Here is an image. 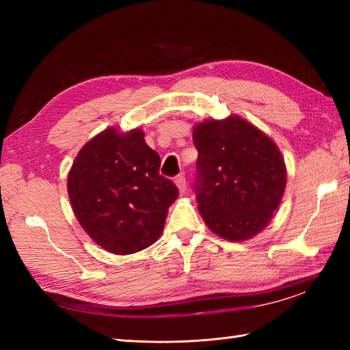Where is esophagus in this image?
I'll use <instances>...</instances> for the list:
<instances>
[{
  "label": "esophagus",
  "mask_w": 350,
  "mask_h": 350,
  "mask_svg": "<svg viewBox=\"0 0 350 350\" xmlns=\"http://www.w3.org/2000/svg\"><path fill=\"white\" fill-rule=\"evenodd\" d=\"M174 183L177 185V188H179L180 194H183V192L187 191V179H185L183 174L176 176V177H174Z\"/></svg>",
  "instance_id": "esophagus-1"
}]
</instances>
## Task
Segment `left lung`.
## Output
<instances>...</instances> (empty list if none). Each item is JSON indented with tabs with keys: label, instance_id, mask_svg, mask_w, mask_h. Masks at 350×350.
I'll return each mask as SVG.
<instances>
[{
	"label": "left lung",
	"instance_id": "left-lung-1",
	"mask_svg": "<svg viewBox=\"0 0 350 350\" xmlns=\"http://www.w3.org/2000/svg\"><path fill=\"white\" fill-rule=\"evenodd\" d=\"M196 194L206 226L245 241L269 224L286 188V163L273 141L243 118L198 123Z\"/></svg>",
	"mask_w": 350,
	"mask_h": 350
}]
</instances>
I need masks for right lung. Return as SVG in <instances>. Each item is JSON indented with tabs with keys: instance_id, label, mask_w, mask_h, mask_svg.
Masks as SVG:
<instances>
[{
	"instance_id": "right-lung-1",
	"label": "right lung",
	"mask_w": 350,
	"mask_h": 350,
	"mask_svg": "<svg viewBox=\"0 0 350 350\" xmlns=\"http://www.w3.org/2000/svg\"><path fill=\"white\" fill-rule=\"evenodd\" d=\"M144 132L108 128L81 148L69 171L72 209L87 234L113 254H133L159 239L179 189L159 174Z\"/></svg>"
}]
</instances>
